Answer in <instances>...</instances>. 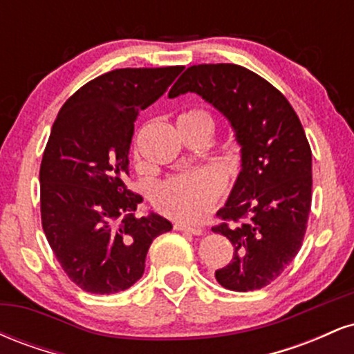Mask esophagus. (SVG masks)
<instances>
[{
  "instance_id": "esophagus-1",
  "label": "esophagus",
  "mask_w": 354,
  "mask_h": 354,
  "mask_svg": "<svg viewBox=\"0 0 354 354\" xmlns=\"http://www.w3.org/2000/svg\"><path fill=\"white\" fill-rule=\"evenodd\" d=\"M174 230L178 231H186V233H191V234H196V236H200V234L205 233V230L200 228V226H191V225H185V223L178 221L174 223Z\"/></svg>"
}]
</instances>
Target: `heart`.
<instances>
[{
	"mask_svg": "<svg viewBox=\"0 0 354 354\" xmlns=\"http://www.w3.org/2000/svg\"><path fill=\"white\" fill-rule=\"evenodd\" d=\"M178 120H203L209 126L211 118L205 111H188ZM225 181L216 169H198L161 183L154 193V205L161 213L180 221H200L209 213L221 196Z\"/></svg>",
	"mask_w": 354,
	"mask_h": 354,
	"instance_id": "1",
	"label": "heart"
}]
</instances>
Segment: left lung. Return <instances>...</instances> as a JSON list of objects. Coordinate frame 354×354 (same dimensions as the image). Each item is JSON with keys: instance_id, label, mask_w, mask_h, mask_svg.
Masks as SVG:
<instances>
[{"instance_id": "obj_1", "label": "left lung", "mask_w": 354, "mask_h": 354, "mask_svg": "<svg viewBox=\"0 0 354 354\" xmlns=\"http://www.w3.org/2000/svg\"><path fill=\"white\" fill-rule=\"evenodd\" d=\"M196 93L230 121L239 171L214 226L234 248L214 276L231 291L274 281L301 248L311 208V148L293 106L273 84L238 64L189 66L169 98ZM230 225H227V221Z\"/></svg>"}]
</instances>
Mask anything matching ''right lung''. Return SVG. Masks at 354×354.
<instances>
[{
  "mask_svg": "<svg viewBox=\"0 0 354 354\" xmlns=\"http://www.w3.org/2000/svg\"><path fill=\"white\" fill-rule=\"evenodd\" d=\"M181 71L104 73L81 86L56 116L39 168L41 225L61 268L83 291L128 290L145 273L153 239L173 228L156 213L136 218L143 198L123 180L138 115Z\"/></svg>",
  "mask_w": 354,
  "mask_h": 354,
  "instance_id": "add662e5",
  "label": "right lung"
}]
</instances>
